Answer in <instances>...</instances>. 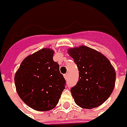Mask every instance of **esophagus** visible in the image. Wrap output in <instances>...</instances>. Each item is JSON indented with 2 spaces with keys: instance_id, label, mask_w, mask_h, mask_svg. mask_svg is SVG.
Returning <instances> with one entry per match:
<instances>
[{
  "instance_id": "esophagus-1",
  "label": "esophagus",
  "mask_w": 127,
  "mask_h": 127,
  "mask_svg": "<svg viewBox=\"0 0 127 127\" xmlns=\"http://www.w3.org/2000/svg\"><path fill=\"white\" fill-rule=\"evenodd\" d=\"M64 78H65L66 80H68V73L64 74Z\"/></svg>"
}]
</instances>
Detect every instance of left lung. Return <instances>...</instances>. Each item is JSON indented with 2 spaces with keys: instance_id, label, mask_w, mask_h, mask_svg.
<instances>
[{
  "instance_id": "8db88e82",
  "label": "left lung",
  "mask_w": 127,
  "mask_h": 127,
  "mask_svg": "<svg viewBox=\"0 0 127 127\" xmlns=\"http://www.w3.org/2000/svg\"><path fill=\"white\" fill-rule=\"evenodd\" d=\"M68 54L73 59L79 71V81L71 89L76 105L85 109L99 107L114 90V67L102 53L88 46L70 48Z\"/></svg>"
}]
</instances>
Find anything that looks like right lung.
I'll use <instances>...</instances> for the list:
<instances>
[{
	"instance_id": "right-lung-1",
	"label": "right lung",
	"mask_w": 127,
	"mask_h": 127,
	"mask_svg": "<svg viewBox=\"0 0 127 127\" xmlns=\"http://www.w3.org/2000/svg\"><path fill=\"white\" fill-rule=\"evenodd\" d=\"M54 51L44 48L27 56L15 74L16 91L32 109L49 111L56 106L66 81L59 65L53 60Z\"/></svg>"
}]
</instances>
